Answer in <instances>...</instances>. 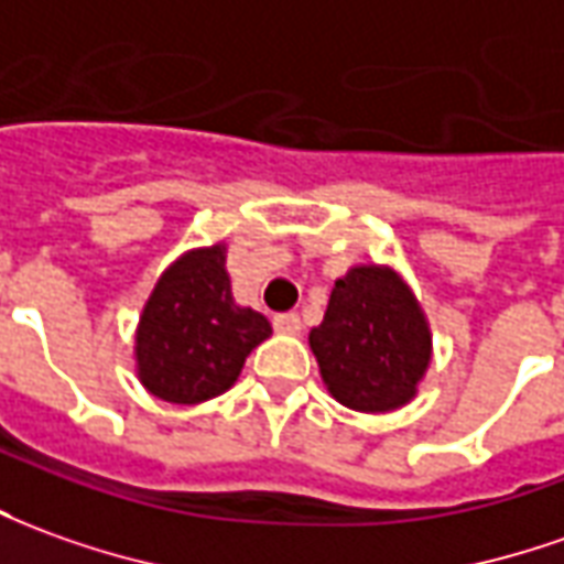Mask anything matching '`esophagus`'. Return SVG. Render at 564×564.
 Listing matches in <instances>:
<instances>
[{"instance_id": "1", "label": "esophagus", "mask_w": 564, "mask_h": 564, "mask_svg": "<svg viewBox=\"0 0 564 564\" xmlns=\"http://www.w3.org/2000/svg\"><path fill=\"white\" fill-rule=\"evenodd\" d=\"M273 328L279 334H301L304 325H301V316H297V313H279L273 319Z\"/></svg>"}]
</instances>
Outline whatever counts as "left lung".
<instances>
[{"label":"left lung","instance_id":"8db88e82","mask_svg":"<svg viewBox=\"0 0 564 564\" xmlns=\"http://www.w3.org/2000/svg\"><path fill=\"white\" fill-rule=\"evenodd\" d=\"M310 349L340 405L383 414L417 395L433 359V334L399 270L359 263L334 282L325 319L310 332Z\"/></svg>","mask_w":564,"mask_h":564}]
</instances>
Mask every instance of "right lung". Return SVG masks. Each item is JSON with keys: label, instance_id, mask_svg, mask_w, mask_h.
<instances>
[{"label": "right lung", "instance_id": "add662e5", "mask_svg": "<svg viewBox=\"0 0 564 564\" xmlns=\"http://www.w3.org/2000/svg\"><path fill=\"white\" fill-rule=\"evenodd\" d=\"M273 334L263 313L239 306L227 245L189 248L159 275L134 332V371L162 402L199 405L227 393L248 352Z\"/></svg>", "mask_w": 564, "mask_h": 564}]
</instances>
